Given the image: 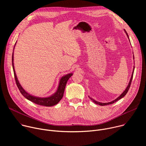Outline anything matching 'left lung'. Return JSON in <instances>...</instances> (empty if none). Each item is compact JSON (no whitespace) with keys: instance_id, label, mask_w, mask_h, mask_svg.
I'll return each mask as SVG.
<instances>
[{"instance_id":"obj_1","label":"left lung","mask_w":146,"mask_h":146,"mask_svg":"<svg viewBox=\"0 0 146 146\" xmlns=\"http://www.w3.org/2000/svg\"><path fill=\"white\" fill-rule=\"evenodd\" d=\"M124 31H125V33H126L127 37H128V38H129V36H128L127 32H126V31L125 30V29H124ZM129 41H130V40H129ZM130 43H131V42H130ZM133 59H135V58H134V55H133ZM134 70H135V66H133V72H132V76H131V79H130V80H129V83H128V86H127L126 89L125 90V91H124L117 98H116V99H114V100H113V101H111V102H108V103H101V102H98V101L94 100V99H92V98H91L90 96H89V98H90V99H91L93 102H94L95 104H97V105H100V106H105V105H111V104H113V103H114V102L118 101V100H119L120 99H121V98H122L123 96H125V95L127 94V92H128V90H129V88H130V86H131V82H132V78H133V75Z\"/></svg>"}]
</instances>
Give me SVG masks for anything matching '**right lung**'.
<instances>
[{
	"label": "right lung",
	"instance_id": "right-lung-1",
	"mask_svg": "<svg viewBox=\"0 0 146 146\" xmlns=\"http://www.w3.org/2000/svg\"><path fill=\"white\" fill-rule=\"evenodd\" d=\"M15 46L14 47L13 52V55H12V65H13L14 74V77H15L16 84H17V86L20 92L21 93V94L25 98H27L29 100H30L36 104H37V105H41V106H48V107L56 105V104H58V102L62 99V97H63L67 81H68L69 78L73 75V73H70L67 74L64 76H62L59 80V85H58L56 91L54 94L50 95V96L46 97V98H41V97H37V96L32 95L31 94H29V93H28L23 88V87L21 86L20 83L19 82V81L17 78V75H16V73L15 72V69H14V61H13L14 60L13 53H14V50L15 48Z\"/></svg>",
	"mask_w": 146,
	"mask_h": 146
}]
</instances>
